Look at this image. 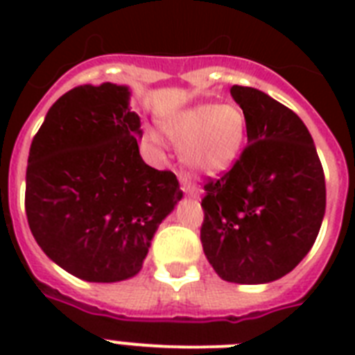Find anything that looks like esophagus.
Segmentation results:
<instances>
[{
  "mask_svg": "<svg viewBox=\"0 0 355 355\" xmlns=\"http://www.w3.org/2000/svg\"><path fill=\"white\" fill-rule=\"evenodd\" d=\"M178 180H180V188H182V191L188 197H199V189L195 188L193 184H191V180H189L186 175H178Z\"/></svg>",
  "mask_w": 355,
  "mask_h": 355,
  "instance_id": "esophagus-1",
  "label": "esophagus"
}]
</instances>
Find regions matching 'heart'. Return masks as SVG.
Returning a JSON list of instances; mask_svg holds the SVG:
<instances>
[{"instance_id": "heart-1", "label": "heart", "mask_w": 355, "mask_h": 355, "mask_svg": "<svg viewBox=\"0 0 355 355\" xmlns=\"http://www.w3.org/2000/svg\"><path fill=\"white\" fill-rule=\"evenodd\" d=\"M166 132L180 145L184 164L199 173L225 171L247 138V119L237 105H195L173 114Z\"/></svg>"}]
</instances>
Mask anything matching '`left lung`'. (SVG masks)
<instances>
[{
    "instance_id": "1",
    "label": "left lung",
    "mask_w": 355,
    "mask_h": 355,
    "mask_svg": "<svg viewBox=\"0 0 355 355\" xmlns=\"http://www.w3.org/2000/svg\"><path fill=\"white\" fill-rule=\"evenodd\" d=\"M247 119V147L205 184L200 241L223 280L267 284L313 247L326 210L324 171L308 127L263 92L230 88Z\"/></svg>"
}]
</instances>
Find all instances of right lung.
<instances>
[{
	"instance_id": "add662e5",
	"label": "right lung",
	"mask_w": 355,
	"mask_h": 355,
	"mask_svg": "<svg viewBox=\"0 0 355 355\" xmlns=\"http://www.w3.org/2000/svg\"><path fill=\"white\" fill-rule=\"evenodd\" d=\"M127 86L66 92L33 138L25 214L51 261L86 282L139 272L156 228L182 199L171 171L139 156L141 121Z\"/></svg>"
}]
</instances>
